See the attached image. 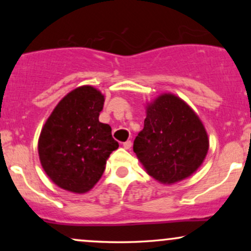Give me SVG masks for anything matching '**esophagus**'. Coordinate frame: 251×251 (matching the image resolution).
I'll return each instance as SVG.
<instances>
[{
    "label": "esophagus",
    "instance_id": "esophagus-1",
    "mask_svg": "<svg viewBox=\"0 0 251 251\" xmlns=\"http://www.w3.org/2000/svg\"><path fill=\"white\" fill-rule=\"evenodd\" d=\"M123 146H124V149L129 150V149H131V146H132V142H131V140H127V142H125L123 144Z\"/></svg>",
    "mask_w": 251,
    "mask_h": 251
}]
</instances>
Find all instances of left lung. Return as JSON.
Here are the masks:
<instances>
[{"instance_id": "obj_1", "label": "left lung", "mask_w": 251, "mask_h": 251, "mask_svg": "<svg viewBox=\"0 0 251 251\" xmlns=\"http://www.w3.org/2000/svg\"><path fill=\"white\" fill-rule=\"evenodd\" d=\"M144 128L133 151L150 176L172 184L192 175L203 163L209 140L203 124L186 102L162 94L146 107Z\"/></svg>"}]
</instances>
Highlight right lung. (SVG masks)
<instances>
[{"label":"right lung","mask_w":251,"mask_h":251,"mask_svg":"<svg viewBox=\"0 0 251 251\" xmlns=\"http://www.w3.org/2000/svg\"><path fill=\"white\" fill-rule=\"evenodd\" d=\"M103 96L92 86H81L56 105L39 139L40 162L60 188L87 192L105 171L109 154L119 148L108 124L99 122Z\"/></svg>","instance_id":"right-lung-1"}]
</instances>
